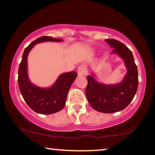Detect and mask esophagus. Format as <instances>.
<instances>
[{
	"label": "esophagus",
	"mask_w": 155,
	"mask_h": 155,
	"mask_svg": "<svg viewBox=\"0 0 155 155\" xmlns=\"http://www.w3.org/2000/svg\"><path fill=\"white\" fill-rule=\"evenodd\" d=\"M78 74L79 76H84L87 75V68L84 65H82L78 68Z\"/></svg>",
	"instance_id": "34e87169"
}]
</instances>
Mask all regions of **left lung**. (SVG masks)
Here are the masks:
<instances>
[{
    "instance_id": "8db88e82",
    "label": "left lung",
    "mask_w": 155,
    "mask_h": 155,
    "mask_svg": "<svg viewBox=\"0 0 155 155\" xmlns=\"http://www.w3.org/2000/svg\"><path fill=\"white\" fill-rule=\"evenodd\" d=\"M114 48L111 54H117L124 61L127 73L120 83H100L94 78V73L87 77V86L85 93L93 109L101 113H114L124 110L136 94L138 87V73L131 51L121 42L114 39H106Z\"/></svg>"
}]
</instances>
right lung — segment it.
<instances>
[{
	"label": "right lung",
	"instance_id": "add662e5",
	"mask_svg": "<svg viewBox=\"0 0 155 155\" xmlns=\"http://www.w3.org/2000/svg\"><path fill=\"white\" fill-rule=\"evenodd\" d=\"M62 39L41 37L25 48L19 65L18 85L21 94L27 105L34 111L41 114H52L62 110L65 105L67 95L72 84L78 76L74 71L61 74L51 87H39L31 83L27 73V56L35 44L44 41H62Z\"/></svg>",
	"mask_w": 155,
	"mask_h": 155
}]
</instances>
